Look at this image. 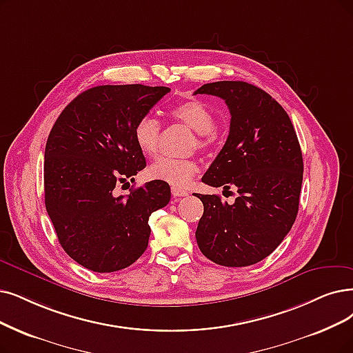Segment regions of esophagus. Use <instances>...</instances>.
<instances>
[{"label":"esophagus","instance_id":"esophagus-1","mask_svg":"<svg viewBox=\"0 0 353 353\" xmlns=\"http://www.w3.org/2000/svg\"><path fill=\"white\" fill-rule=\"evenodd\" d=\"M171 191H172L174 196H187L188 195V191H185L184 188H179V187H172Z\"/></svg>","mask_w":353,"mask_h":353}]
</instances>
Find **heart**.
<instances>
[{
	"instance_id": "heart-1",
	"label": "heart",
	"mask_w": 353,
	"mask_h": 353,
	"mask_svg": "<svg viewBox=\"0 0 353 353\" xmlns=\"http://www.w3.org/2000/svg\"><path fill=\"white\" fill-rule=\"evenodd\" d=\"M168 116L182 121L196 132V146L205 149L216 140V114L207 104L191 98L169 108ZM161 123L152 116H142L133 125V140L145 157H153L158 152L161 140ZM199 169V163L191 158L161 157L148 168L152 179L168 182L172 185H185Z\"/></svg>"
}]
</instances>
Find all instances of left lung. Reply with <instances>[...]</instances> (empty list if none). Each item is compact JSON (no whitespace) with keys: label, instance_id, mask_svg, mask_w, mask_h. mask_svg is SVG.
Here are the masks:
<instances>
[{"label":"left lung","instance_id":"8db88e82","mask_svg":"<svg viewBox=\"0 0 353 353\" xmlns=\"http://www.w3.org/2000/svg\"><path fill=\"white\" fill-rule=\"evenodd\" d=\"M194 94L223 98L232 116L228 140L203 182L237 191L233 204L195 195L204 205L196 243L223 266L258 263L284 241L299 213L304 165L297 133L285 110L252 83L219 81Z\"/></svg>","mask_w":353,"mask_h":353}]
</instances>
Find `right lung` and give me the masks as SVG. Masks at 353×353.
Here are the masks:
<instances>
[{
    "mask_svg": "<svg viewBox=\"0 0 353 353\" xmlns=\"http://www.w3.org/2000/svg\"><path fill=\"white\" fill-rule=\"evenodd\" d=\"M166 87L100 85L70 101L49 133L45 149V204L68 255L94 272H114L148 248L149 217L171 200L163 181L116 195L146 159L133 140Z\"/></svg>",
    "mask_w": 353,
    "mask_h": 353,
    "instance_id": "1",
    "label": "right lung"
}]
</instances>
